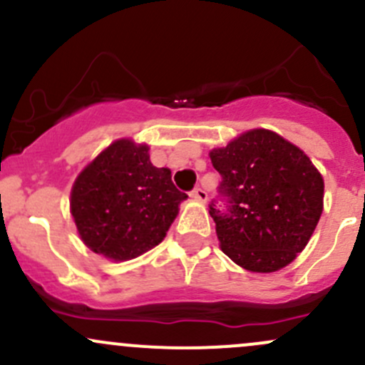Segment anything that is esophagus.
Listing matches in <instances>:
<instances>
[{
    "instance_id": "34e87169",
    "label": "esophagus",
    "mask_w": 365,
    "mask_h": 365,
    "mask_svg": "<svg viewBox=\"0 0 365 365\" xmlns=\"http://www.w3.org/2000/svg\"><path fill=\"white\" fill-rule=\"evenodd\" d=\"M191 198H195L197 202H207V198H209V195H207L205 190H202V187H195L193 191H191Z\"/></svg>"
}]
</instances>
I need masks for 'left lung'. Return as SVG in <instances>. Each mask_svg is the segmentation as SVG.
<instances>
[{
    "mask_svg": "<svg viewBox=\"0 0 365 365\" xmlns=\"http://www.w3.org/2000/svg\"><path fill=\"white\" fill-rule=\"evenodd\" d=\"M221 174L209 212L221 250L242 268L272 273L296 259L324 210V179L312 160L275 132L254 128L210 151Z\"/></svg>",
    "mask_w": 365,
    "mask_h": 365,
    "instance_id": "8db88e82",
    "label": "left lung"
}]
</instances>
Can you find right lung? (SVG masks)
Returning <instances> with one entry per match:
<instances>
[{
    "mask_svg": "<svg viewBox=\"0 0 365 365\" xmlns=\"http://www.w3.org/2000/svg\"><path fill=\"white\" fill-rule=\"evenodd\" d=\"M186 198L172 182L168 168L153 165L146 144L120 139L76 178L71 214L90 250L127 261L165 238Z\"/></svg>",
    "mask_w": 365,
    "mask_h": 365,
    "instance_id": "right-lung-1",
    "label": "right lung"
}]
</instances>
